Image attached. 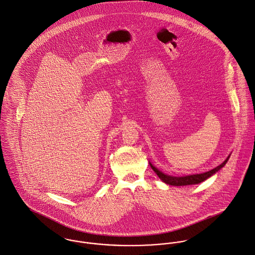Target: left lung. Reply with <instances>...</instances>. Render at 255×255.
Returning <instances> with one entry per match:
<instances>
[{
    "label": "left lung",
    "mask_w": 255,
    "mask_h": 255,
    "mask_svg": "<svg viewBox=\"0 0 255 255\" xmlns=\"http://www.w3.org/2000/svg\"><path fill=\"white\" fill-rule=\"evenodd\" d=\"M230 156H231V154H229V156L224 160V162H222L220 165H218L217 167H215L209 171H206L203 173H197V174H189V175H185V176H172V175L164 174L163 172L158 170L156 167H154L150 161H149V163H150L151 167L153 168V171L159 177V179H161L164 183L172 185V186H184V185H192V184H198L200 182H203L204 180L208 179L209 177L214 175L216 172H218L222 167H224L225 164L227 163V161L229 160Z\"/></svg>",
    "instance_id": "1"
}]
</instances>
